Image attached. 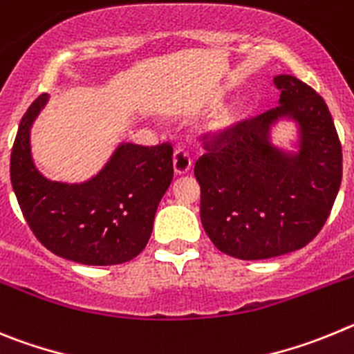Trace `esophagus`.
<instances>
[{
	"label": "esophagus",
	"mask_w": 354,
	"mask_h": 354,
	"mask_svg": "<svg viewBox=\"0 0 354 354\" xmlns=\"http://www.w3.org/2000/svg\"><path fill=\"white\" fill-rule=\"evenodd\" d=\"M173 167L176 174H187L192 167V160H190L189 153L185 149H176L173 155Z\"/></svg>",
	"instance_id": "1"
}]
</instances>
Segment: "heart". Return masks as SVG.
<instances>
[{
    "mask_svg": "<svg viewBox=\"0 0 354 354\" xmlns=\"http://www.w3.org/2000/svg\"><path fill=\"white\" fill-rule=\"evenodd\" d=\"M238 120H240V116H238L236 111L224 109L222 113L216 114L215 120L209 125V130L216 138H224V136H229L234 130V127L238 125Z\"/></svg>",
    "mask_w": 354,
    "mask_h": 354,
    "instance_id": "heart-1",
    "label": "heart"
}]
</instances>
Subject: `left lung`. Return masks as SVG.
Segmentation results:
<instances>
[{"mask_svg":"<svg viewBox=\"0 0 354 354\" xmlns=\"http://www.w3.org/2000/svg\"><path fill=\"white\" fill-rule=\"evenodd\" d=\"M279 106L238 123L196 162L201 222L221 252L245 261L295 252L316 238L342 181V146L326 102L292 75L275 77ZM279 122L292 148L272 142Z\"/></svg>","mask_w":354,"mask_h":354,"instance_id":"left-lung-1","label":"left lung"}]
</instances>
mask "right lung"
<instances>
[{"mask_svg": "<svg viewBox=\"0 0 354 354\" xmlns=\"http://www.w3.org/2000/svg\"><path fill=\"white\" fill-rule=\"evenodd\" d=\"M47 102L44 93L31 104L12 148V187L28 225L44 247L68 261L109 266L133 259L148 243L173 181V148L120 142L86 181L50 180L31 153V127Z\"/></svg>", "mask_w": 354, "mask_h": 354, "instance_id": "add662e5", "label": "right lung"}]
</instances>
